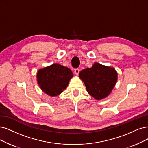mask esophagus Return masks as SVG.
I'll list each match as a JSON object with an SVG mask.
<instances>
[{"instance_id":"esophagus-1","label":"esophagus","mask_w":148,"mask_h":148,"mask_svg":"<svg viewBox=\"0 0 148 148\" xmlns=\"http://www.w3.org/2000/svg\"><path fill=\"white\" fill-rule=\"evenodd\" d=\"M79 72H80V69H78V68L75 69L74 70V73H75V75H79Z\"/></svg>"}]
</instances>
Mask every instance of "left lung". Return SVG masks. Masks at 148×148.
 <instances>
[{"label":"left lung","mask_w":148,"mask_h":148,"mask_svg":"<svg viewBox=\"0 0 148 148\" xmlns=\"http://www.w3.org/2000/svg\"><path fill=\"white\" fill-rule=\"evenodd\" d=\"M79 77L88 94L99 101L111 93L118 80V73L114 68L95 63L91 68L81 71Z\"/></svg>","instance_id":"1"}]
</instances>
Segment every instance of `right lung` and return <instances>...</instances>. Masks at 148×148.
I'll use <instances>...</instances> for the list:
<instances>
[{
  "label": "right lung",
  "instance_id": "1",
  "mask_svg": "<svg viewBox=\"0 0 148 148\" xmlns=\"http://www.w3.org/2000/svg\"><path fill=\"white\" fill-rule=\"evenodd\" d=\"M73 77V73L69 68L53 63L38 70L36 80L44 92L55 97L61 94L66 88Z\"/></svg>",
  "mask_w": 148,
  "mask_h": 148
}]
</instances>
